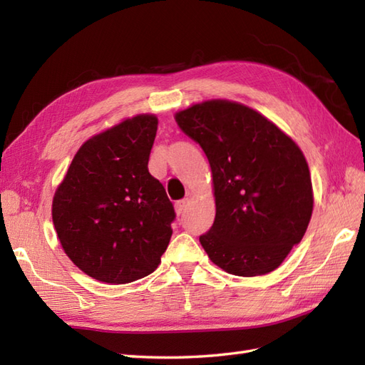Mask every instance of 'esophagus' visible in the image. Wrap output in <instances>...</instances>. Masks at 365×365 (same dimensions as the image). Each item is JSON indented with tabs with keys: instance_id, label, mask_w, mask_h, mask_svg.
I'll use <instances>...</instances> for the list:
<instances>
[{
	"instance_id": "34e87169",
	"label": "esophagus",
	"mask_w": 365,
	"mask_h": 365,
	"mask_svg": "<svg viewBox=\"0 0 365 365\" xmlns=\"http://www.w3.org/2000/svg\"><path fill=\"white\" fill-rule=\"evenodd\" d=\"M187 205H188V199L178 200V202H175V213L182 215L185 210H187Z\"/></svg>"
}]
</instances>
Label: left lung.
Instances as JSON below:
<instances>
[{
  "label": "left lung",
  "instance_id": "1",
  "mask_svg": "<svg viewBox=\"0 0 365 365\" xmlns=\"http://www.w3.org/2000/svg\"><path fill=\"white\" fill-rule=\"evenodd\" d=\"M175 120L212 168L216 216L199 237L208 257L235 276L276 269L312 216L311 173L299 147L260 113L229 100L192 105Z\"/></svg>",
  "mask_w": 365,
  "mask_h": 365
}]
</instances>
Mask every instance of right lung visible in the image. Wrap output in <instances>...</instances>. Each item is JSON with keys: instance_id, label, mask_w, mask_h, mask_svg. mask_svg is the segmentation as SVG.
I'll return each instance as SVG.
<instances>
[{"instance_id": "obj_1", "label": "right lung", "mask_w": 365, "mask_h": 365, "mask_svg": "<svg viewBox=\"0 0 365 365\" xmlns=\"http://www.w3.org/2000/svg\"><path fill=\"white\" fill-rule=\"evenodd\" d=\"M157 127L153 114H139L88 139L54 192L61 246L100 282L153 273L173 235V202L147 168Z\"/></svg>"}]
</instances>
